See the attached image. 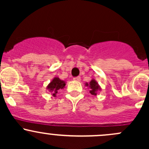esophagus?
<instances>
[{
    "instance_id": "1",
    "label": "esophagus",
    "mask_w": 149,
    "mask_h": 149,
    "mask_svg": "<svg viewBox=\"0 0 149 149\" xmlns=\"http://www.w3.org/2000/svg\"><path fill=\"white\" fill-rule=\"evenodd\" d=\"M73 80L76 81H80L81 77H80V76H78V77H75V78H73Z\"/></svg>"
}]
</instances>
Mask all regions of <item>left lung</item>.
Wrapping results in <instances>:
<instances>
[{"instance_id":"obj_1","label":"left lung","mask_w":149,"mask_h":149,"mask_svg":"<svg viewBox=\"0 0 149 149\" xmlns=\"http://www.w3.org/2000/svg\"><path fill=\"white\" fill-rule=\"evenodd\" d=\"M85 85L90 88V94L94 96H97V93L102 90L101 87H100V86L99 85V84L97 83L95 79H91L89 83H86Z\"/></svg>"}]
</instances>
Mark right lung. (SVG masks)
<instances>
[{
	"instance_id": "add662e5",
	"label": "right lung",
	"mask_w": 149,
	"mask_h": 149,
	"mask_svg": "<svg viewBox=\"0 0 149 149\" xmlns=\"http://www.w3.org/2000/svg\"><path fill=\"white\" fill-rule=\"evenodd\" d=\"M65 81L60 79L58 77H55L50 83L47 86V89L52 93V95L53 97H56V94L58 93V91L60 89L64 88L65 86Z\"/></svg>"
}]
</instances>
